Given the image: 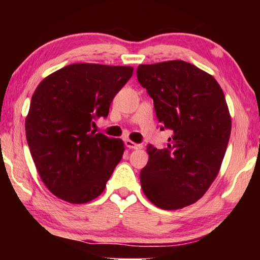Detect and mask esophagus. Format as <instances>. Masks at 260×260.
Returning <instances> with one entry per match:
<instances>
[{
    "label": "esophagus",
    "mask_w": 260,
    "mask_h": 260,
    "mask_svg": "<svg viewBox=\"0 0 260 260\" xmlns=\"http://www.w3.org/2000/svg\"><path fill=\"white\" fill-rule=\"evenodd\" d=\"M125 145L129 149H142V148H143V145H142V144H137V143H135V142L130 141V140L125 141Z\"/></svg>",
    "instance_id": "esophagus-1"
}]
</instances>
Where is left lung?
<instances>
[{
    "label": "left lung",
    "mask_w": 260,
    "mask_h": 260,
    "mask_svg": "<svg viewBox=\"0 0 260 260\" xmlns=\"http://www.w3.org/2000/svg\"><path fill=\"white\" fill-rule=\"evenodd\" d=\"M137 78L161 129L172 130L165 149L148 147L142 189L159 208H183L204 197L221 167L232 126L225 94L214 77L182 60L140 65Z\"/></svg>",
    "instance_id": "8db88e82"
}]
</instances>
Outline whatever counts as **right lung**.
I'll use <instances>...</instances> for the list:
<instances>
[{"instance_id": "add662e5", "label": "right lung", "mask_w": 260, "mask_h": 260, "mask_svg": "<svg viewBox=\"0 0 260 260\" xmlns=\"http://www.w3.org/2000/svg\"><path fill=\"white\" fill-rule=\"evenodd\" d=\"M131 66L72 63L38 85L26 117V137L42 182L71 204L98 198L122 159L124 142L94 134L112 99L133 76Z\"/></svg>"}]
</instances>
